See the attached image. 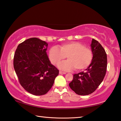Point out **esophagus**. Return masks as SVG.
Here are the masks:
<instances>
[{"label": "esophagus", "mask_w": 121, "mask_h": 121, "mask_svg": "<svg viewBox=\"0 0 121 121\" xmlns=\"http://www.w3.org/2000/svg\"><path fill=\"white\" fill-rule=\"evenodd\" d=\"M59 73H60V74H66V72H63V71H59Z\"/></svg>", "instance_id": "obj_1"}]
</instances>
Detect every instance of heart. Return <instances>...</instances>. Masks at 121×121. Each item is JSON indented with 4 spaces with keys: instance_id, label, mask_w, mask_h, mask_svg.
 <instances>
[{
    "instance_id": "obj_1",
    "label": "heart",
    "mask_w": 121,
    "mask_h": 121,
    "mask_svg": "<svg viewBox=\"0 0 121 121\" xmlns=\"http://www.w3.org/2000/svg\"><path fill=\"white\" fill-rule=\"evenodd\" d=\"M48 57L52 65H56L68 57V60L60 63L59 69L63 70H71L75 69L82 71L90 66L93 60V53L90 48L85 47L79 42L65 43L59 47L51 48L48 52Z\"/></svg>"
}]
</instances>
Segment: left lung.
Wrapping results in <instances>:
<instances>
[{
  "instance_id": "8db88e82",
  "label": "left lung",
  "mask_w": 121,
  "mask_h": 121,
  "mask_svg": "<svg viewBox=\"0 0 121 121\" xmlns=\"http://www.w3.org/2000/svg\"><path fill=\"white\" fill-rule=\"evenodd\" d=\"M93 58L85 72L73 74L69 84L71 90L80 95H87L95 91L104 80L107 66V57L104 48L98 41L93 39L91 44Z\"/></svg>"
}]
</instances>
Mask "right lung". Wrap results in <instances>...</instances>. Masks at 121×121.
Returning <instances> with one entry per match:
<instances>
[{"instance_id":"add662e5","label":"right lung","mask_w":121,"mask_h":121,"mask_svg":"<svg viewBox=\"0 0 121 121\" xmlns=\"http://www.w3.org/2000/svg\"><path fill=\"white\" fill-rule=\"evenodd\" d=\"M48 45L40 39L30 38L20 43L14 56L13 66L20 84L35 95L47 93L59 74L47 55Z\"/></svg>"}]
</instances>
